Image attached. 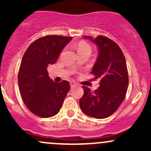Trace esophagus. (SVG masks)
Segmentation results:
<instances>
[{"mask_svg": "<svg viewBox=\"0 0 151 151\" xmlns=\"http://www.w3.org/2000/svg\"><path fill=\"white\" fill-rule=\"evenodd\" d=\"M70 85H71V88H74V86H75V83H74V82H71V83H70Z\"/></svg>", "mask_w": 151, "mask_h": 151, "instance_id": "esophagus-1", "label": "esophagus"}]
</instances>
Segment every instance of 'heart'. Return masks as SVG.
I'll return each instance as SVG.
<instances>
[{"label":"heart","mask_w":151,"mask_h":151,"mask_svg":"<svg viewBox=\"0 0 151 151\" xmlns=\"http://www.w3.org/2000/svg\"><path fill=\"white\" fill-rule=\"evenodd\" d=\"M77 51L80 55L81 54H89L91 53V47L88 44L84 42H80L77 45Z\"/></svg>","instance_id":"b5f03b06"}]
</instances>
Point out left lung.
Returning a JSON list of instances; mask_svg holds the SVG:
<instances>
[{
    "label": "left lung",
    "instance_id": "obj_1",
    "mask_svg": "<svg viewBox=\"0 0 151 151\" xmlns=\"http://www.w3.org/2000/svg\"><path fill=\"white\" fill-rule=\"evenodd\" d=\"M83 37L98 47V58L91 74L93 80L100 79V86L93 92L88 87H83L84 94L80 99V109L90 117L107 118L118 109L126 97L129 85L126 59L119 46L109 38Z\"/></svg>",
    "mask_w": 151,
    "mask_h": 151
}]
</instances>
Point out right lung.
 Masks as SVG:
<instances>
[{"mask_svg":"<svg viewBox=\"0 0 151 151\" xmlns=\"http://www.w3.org/2000/svg\"><path fill=\"white\" fill-rule=\"evenodd\" d=\"M72 37L48 35L36 39L25 51L18 73V84L25 106L34 115L50 118L58 114L70 89L66 80L55 83L47 67L58 60Z\"/></svg>","mask_w":151,"mask_h":151,"instance_id":"right-lung-1","label":"right lung"}]
</instances>
